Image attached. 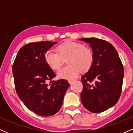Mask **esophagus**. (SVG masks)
<instances>
[{
	"mask_svg": "<svg viewBox=\"0 0 133 133\" xmlns=\"http://www.w3.org/2000/svg\"><path fill=\"white\" fill-rule=\"evenodd\" d=\"M68 82L70 84H72V82H74V80H69V81H68Z\"/></svg>",
	"mask_w": 133,
	"mask_h": 133,
	"instance_id": "obj_1",
	"label": "esophagus"
}]
</instances>
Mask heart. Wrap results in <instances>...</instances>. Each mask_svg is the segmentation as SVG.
Segmentation results:
<instances>
[{
	"label": "heart",
	"instance_id": "b5f03b06",
	"mask_svg": "<svg viewBox=\"0 0 133 133\" xmlns=\"http://www.w3.org/2000/svg\"><path fill=\"white\" fill-rule=\"evenodd\" d=\"M56 52L47 51L44 54V61L53 71L61 65L62 59H66L68 65L57 72L59 78L72 79L79 72L85 73L91 68L94 62V54L91 48L76 41H65L56 47Z\"/></svg>",
	"mask_w": 133,
	"mask_h": 133
}]
</instances>
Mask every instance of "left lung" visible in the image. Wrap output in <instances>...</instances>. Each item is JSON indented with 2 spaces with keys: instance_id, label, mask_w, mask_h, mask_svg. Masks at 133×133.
Here are the masks:
<instances>
[{
  "instance_id": "obj_1",
  "label": "left lung",
  "mask_w": 133,
  "mask_h": 133,
  "mask_svg": "<svg viewBox=\"0 0 133 133\" xmlns=\"http://www.w3.org/2000/svg\"><path fill=\"white\" fill-rule=\"evenodd\" d=\"M89 43L94 54L91 68L81 77L83 89L81 99L86 109L94 113L106 111L119 99L124 68L114 47L97 38H82Z\"/></svg>"
}]
</instances>
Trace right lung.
Instances as JSON below:
<instances>
[{"mask_svg":"<svg viewBox=\"0 0 133 133\" xmlns=\"http://www.w3.org/2000/svg\"><path fill=\"white\" fill-rule=\"evenodd\" d=\"M57 42L42 41L24 45L12 65L17 94L30 111L50 116L61 108L69 86L65 79L52 81L56 74L44 61V54Z\"/></svg>","mask_w":133,"mask_h":133,"instance_id":"right-lung-1","label":"right lung"}]
</instances>
